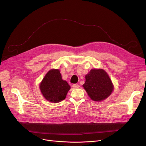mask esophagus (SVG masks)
Here are the masks:
<instances>
[{"instance_id":"esophagus-1","label":"esophagus","mask_w":146,"mask_h":146,"mask_svg":"<svg viewBox=\"0 0 146 146\" xmlns=\"http://www.w3.org/2000/svg\"><path fill=\"white\" fill-rule=\"evenodd\" d=\"M72 87H73L74 88H79V87H80V86H79V85H78V84H73Z\"/></svg>"}]
</instances>
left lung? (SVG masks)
<instances>
[{
	"mask_svg": "<svg viewBox=\"0 0 146 146\" xmlns=\"http://www.w3.org/2000/svg\"><path fill=\"white\" fill-rule=\"evenodd\" d=\"M85 77L86 81L82 86L92 100H103L112 93L114 86L109 75L104 70L91 69Z\"/></svg>",
	"mask_w": 146,
	"mask_h": 146,
	"instance_id": "left-lung-1",
	"label": "left lung"
}]
</instances>
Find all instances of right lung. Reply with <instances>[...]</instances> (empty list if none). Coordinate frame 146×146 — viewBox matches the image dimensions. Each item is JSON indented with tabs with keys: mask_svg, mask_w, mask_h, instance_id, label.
Returning <instances> with one entry per match:
<instances>
[{
	"mask_svg": "<svg viewBox=\"0 0 146 146\" xmlns=\"http://www.w3.org/2000/svg\"><path fill=\"white\" fill-rule=\"evenodd\" d=\"M39 87L45 99L52 103H58L64 100L70 89L66 81L62 80L59 69H55L47 72Z\"/></svg>",
	"mask_w": 146,
	"mask_h": 146,
	"instance_id": "1",
	"label": "right lung"
}]
</instances>
